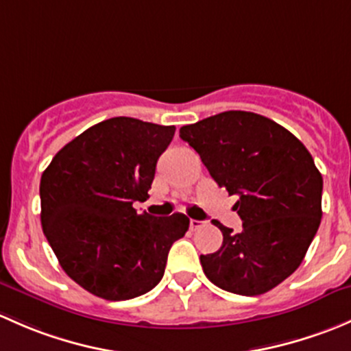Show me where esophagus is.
Returning <instances> with one entry per match:
<instances>
[{
	"label": "esophagus",
	"instance_id": "34e87169",
	"mask_svg": "<svg viewBox=\"0 0 351 351\" xmlns=\"http://www.w3.org/2000/svg\"><path fill=\"white\" fill-rule=\"evenodd\" d=\"M204 225H206V223L199 221V219H191V221H189V226H191V230H193V231L202 228Z\"/></svg>",
	"mask_w": 351,
	"mask_h": 351
}]
</instances>
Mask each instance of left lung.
Instances as JSON below:
<instances>
[{
    "instance_id": "8db88e82",
    "label": "left lung",
    "mask_w": 351,
    "mask_h": 351,
    "mask_svg": "<svg viewBox=\"0 0 351 351\" xmlns=\"http://www.w3.org/2000/svg\"><path fill=\"white\" fill-rule=\"evenodd\" d=\"M219 187L234 202L243 230L223 233L218 252L201 255L206 277L223 291L258 295L287 279L319 228L323 177L284 126L250 111H225L180 128Z\"/></svg>"
}]
</instances>
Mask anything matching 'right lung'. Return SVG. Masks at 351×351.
<instances>
[{
    "mask_svg": "<svg viewBox=\"0 0 351 351\" xmlns=\"http://www.w3.org/2000/svg\"><path fill=\"white\" fill-rule=\"evenodd\" d=\"M176 126L117 117L91 126L52 158L40 179L42 228L64 272L106 301L152 291L172 243L189 230L174 213L138 215Z\"/></svg>",
    "mask_w": 351,
    "mask_h": 351,
    "instance_id": "add662e5",
    "label": "right lung"
}]
</instances>
